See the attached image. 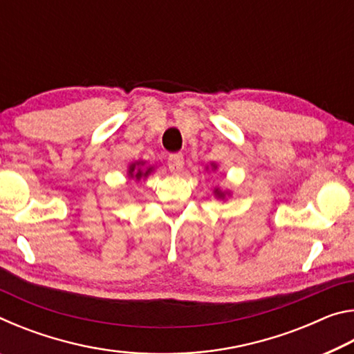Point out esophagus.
<instances>
[{"instance_id":"34e87169","label":"esophagus","mask_w":354,"mask_h":354,"mask_svg":"<svg viewBox=\"0 0 354 354\" xmlns=\"http://www.w3.org/2000/svg\"><path fill=\"white\" fill-rule=\"evenodd\" d=\"M167 165H169V169H170L171 173H179L184 167V156L181 153L170 154L169 160H167Z\"/></svg>"}]
</instances>
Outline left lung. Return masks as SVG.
<instances>
[{
  "mask_svg": "<svg viewBox=\"0 0 354 354\" xmlns=\"http://www.w3.org/2000/svg\"><path fill=\"white\" fill-rule=\"evenodd\" d=\"M221 195H223V194H221Z\"/></svg>",
  "mask_w": 354,
  "mask_h": 354,
  "instance_id": "obj_1",
  "label": "left lung"
}]
</instances>
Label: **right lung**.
Masks as SVG:
<instances>
[{"label": "right lung", "instance_id": "right-lung-1", "mask_svg": "<svg viewBox=\"0 0 354 354\" xmlns=\"http://www.w3.org/2000/svg\"><path fill=\"white\" fill-rule=\"evenodd\" d=\"M134 167H136V165H133V167H131V171H134ZM149 170H151V169H149ZM149 170H147V171H142V170H139V171H137V173H136V178H137V179H140L142 176H147V175H148V173H149Z\"/></svg>", "mask_w": 354, "mask_h": 354}]
</instances>
